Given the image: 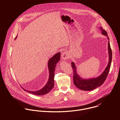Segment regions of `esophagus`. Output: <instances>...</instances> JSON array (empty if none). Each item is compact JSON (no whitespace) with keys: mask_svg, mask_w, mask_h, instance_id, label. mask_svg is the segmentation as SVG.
<instances>
[{"mask_svg":"<svg viewBox=\"0 0 120 120\" xmlns=\"http://www.w3.org/2000/svg\"><path fill=\"white\" fill-rule=\"evenodd\" d=\"M69 58V54H68L67 52H64L62 53V58L64 60H65L66 59H68Z\"/></svg>","mask_w":120,"mask_h":120,"instance_id":"1","label":"esophagus"}]
</instances>
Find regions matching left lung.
Returning a JSON list of instances; mask_svg holds the SVG:
<instances>
[{
	"instance_id": "left-lung-1",
	"label": "left lung",
	"mask_w": 120,
	"mask_h": 120,
	"mask_svg": "<svg viewBox=\"0 0 120 120\" xmlns=\"http://www.w3.org/2000/svg\"><path fill=\"white\" fill-rule=\"evenodd\" d=\"M99 28L101 32L102 35L107 37V39L109 40L108 43L109 62L104 71L101 74V75L96 77L91 78L89 79L82 78L78 74L76 67L75 63L73 62L71 63V66L73 68L74 71V83L77 88L83 91H92L101 86L105 80L110 69L112 60V49L110 46L109 39L108 38L107 33L106 31L104 29H102L101 27H100Z\"/></svg>"
}]
</instances>
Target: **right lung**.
Masks as SVG:
<instances>
[{
	"label": "right lung",
	"mask_w": 120,
	"mask_h": 120,
	"mask_svg": "<svg viewBox=\"0 0 120 120\" xmlns=\"http://www.w3.org/2000/svg\"><path fill=\"white\" fill-rule=\"evenodd\" d=\"M16 38L17 37L15 38V40ZM60 55L61 53L59 52L49 59L47 63V66L49 71V78L46 84L42 89L36 91H31L24 89V88L21 86L23 90L29 93L37 95H42L48 93L52 90L54 86V76L56 66V64L60 60Z\"/></svg>",
	"instance_id": "1"
}]
</instances>
